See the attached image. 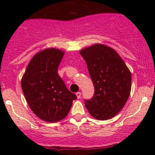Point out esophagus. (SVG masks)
<instances>
[{
	"label": "esophagus",
	"mask_w": 155,
	"mask_h": 155,
	"mask_svg": "<svg viewBox=\"0 0 155 155\" xmlns=\"http://www.w3.org/2000/svg\"><path fill=\"white\" fill-rule=\"evenodd\" d=\"M81 95V92H77L76 93V96H77V98H80Z\"/></svg>",
	"instance_id": "1"
}]
</instances>
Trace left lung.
Returning a JSON list of instances; mask_svg holds the SVG:
<instances>
[{
  "mask_svg": "<svg viewBox=\"0 0 155 155\" xmlns=\"http://www.w3.org/2000/svg\"><path fill=\"white\" fill-rule=\"evenodd\" d=\"M94 87V96L84 105L98 120L113 118L124 108L131 91V73L113 48L94 44L80 50Z\"/></svg>",
  "mask_w": 155,
  "mask_h": 155,
  "instance_id": "obj_1",
  "label": "left lung"
}]
</instances>
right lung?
<instances>
[{
    "label": "right lung",
    "instance_id": "1",
    "mask_svg": "<svg viewBox=\"0 0 155 155\" xmlns=\"http://www.w3.org/2000/svg\"><path fill=\"white\" fill-rule=\"evenodd\" d=\"M64 52L47 48L34 55L21 78V89L31 111L43 121L59 122L77 98L67 88L57 69Z\"/></svg>",
    "mask_w": 155,
    "mask_h": 155
}]
</instances>
